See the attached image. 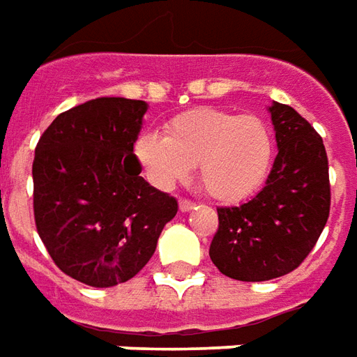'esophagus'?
<instances>
[{
    "label": "esophagus",
    "instance_id": "esophagus-1",
    "mask_svg": "<svg viewBox=\"0 0 357 357\" xmlns=\"http://www.w3.org/2000/svg\"><path fill=\"white\" fill-rule=\"evenodd\" d=\"M193 208H195V201H191V199H179V211L181 213H189Z\"/></svg>",
    "mask_w": 357,
    "mask_h": 357
}]
</instances>
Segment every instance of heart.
Wrapping results in <instances>:
<instances>
[{
  "label": "heart",
  "instance_id": "obj_1",
  "mask_svg": "<svg viewBox=\"0 0 357 357\" xmlns=\"http://www.w3.org/2000/svg\"><path fill=\"white\" fill-rule=\"evenodd\" d=\"M135 154L158 187L176 185L197 166L208 195L239 203L265 185L276 144L261 118L199 108L172 118L164 135L143 133L137 139Z\"/></svg>",
  "mask_w": 357,
  "mask_h": 357
}]
</instances>
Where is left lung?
<instances>
[{"label": "left lung", "mask_w": 357, "mask_h": 357, "mask_svg": "<svg viewBox=\"0 0 357 357\" xmlns=\"http://www.w3.org/2000/svg\"><path fill=\"white\" fill-rule=\"evenodd\" d=\"M278 154L265 187L238 206H218L208 255L222 274L261 282L296 271L315 248L331 213L323 139L288 104L271 106Z\"/></svg>", "instance_id": "1"}]
</instances>
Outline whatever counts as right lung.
I'll return each instance as SVG.
<instances>
[{
  "label": "right lung",
  "instance_id": "obj_1",
  "mask_svg": "<svg viewBox=\"0 0 357 357\" xmlns=\"http://www.w3.org/2000/svg\"><path fill=\"white\" fill-rule=\"evenodd\" d=\"M143 100L102 96L59 114L32 162V208L61 273L94 288L127 282L156 249L176 197L149 185L133 143Z\"/></svg>",
  "mask_w": 357,
  "mask_h": 357
}]
</instances>
